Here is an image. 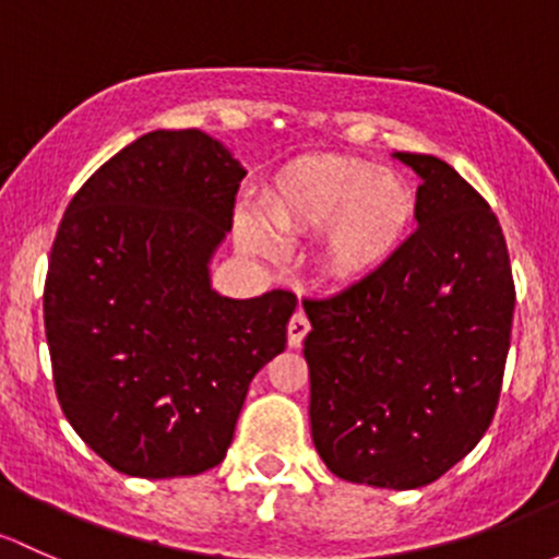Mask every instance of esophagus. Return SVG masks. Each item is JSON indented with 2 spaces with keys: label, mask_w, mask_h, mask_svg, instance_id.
<instances>
[{
  "label": "esophagus",
  "mask_w": 559,
  "mask_h": 559,
  "mask_svg": "<svg viewBox=\"0 0 559 559\" xmlns=\"http://www.w3.org/2000/svg\"><path fill=\"white\" fill-rule=\"evenodd\" d=\"M307 333H309V320L307 314H304V309H298V312L290 318V322H287V344H290V347H301Z\"/></svg>",
  "instance_id": "34e87169"
}]
</instances>
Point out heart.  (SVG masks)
I'll use <instances>...</instances> for the list:
<instances>
[{
  "label": "heart",
  "instance_id": "heart-1",
  "mask_svg": "<svg viewBox=\"0 0 559 559\" xmlns=\"http://www.w3.org/2000/svg\"><path fill=\"white\" fill-rule=\"evenodd\" d=\"M258 212H239L237 237L247 250H274V231L293 237L320 228L322 274L342 285L382 272L412 234L417 195L393 169L344 155H301L285 164L263 191Z\"/></svg>",
  "mask_w": 559,
  "mask_h": 559
}]
</instances>
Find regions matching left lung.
I'll return each mask as SVG.
<instances>
[{
    "mask_svg": "<svg viewBox=\"0 0 559 559\" xmlns=\"http://www.w3.org/2000/svg\"><path fill=\"white\" fill-rule=\"evenodd\" d=\"M419 177L417 231L379 274L304 301L309 423L344 481L417 490L490 428L514 320L503 231L436 155L395 153Z\"/></svg>",
    "mask_w": 559,
    "mask_h": 559,
    "instance_id": "1",
    "label": "left lung"
}]
</instances>
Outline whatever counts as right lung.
Segmentation results:
<instances>
[{
    "instance_id": "1",
    "label": "right lung",
    "mask_w": 559,
    "mask_h": 559,
    "mask_svg": "<svg viewBox=\"0 0 559 559\" xmlns=\"http://www.w3.org/2000/svg\"><path fill=\"white\" fill-rule=\"evenodd\" d=\"M245 175L215 136L158 129L99 166L61 217L43 298L56 395L120 474L223 463L252 377L285 349L290 290L212 287Z\"/></svg>"
}]
</instances>
